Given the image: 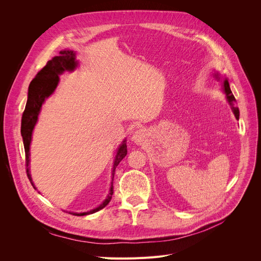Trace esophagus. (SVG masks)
Returning a JSON list of instances; mask_svg holds the SVG:
<instances>
[{"instance_id": "esophagus-1", "label": "esophagus", "mask_w": 261, "mask_h": 261, "mask_svg": "<svg viewBox=\"0 0 261 261\" xmlns=\"http://www.w3.org/2000/svg\"><path fill=\"white\" fill-rule=\"evenodd\" d=\"M145 139H146V132H145V130H143V129L136 130V131L133 133L132 141H133L135 144H138V145L143 144V142L145 141Z\"/></svg>"}]
</instances>
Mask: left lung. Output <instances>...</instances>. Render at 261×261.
Segmentation results:
<instances>
[{"label": "left lung", "instance_id": "1", "mask_svg": "<svg viewBox=\"0 0 261 261\" xmlns=\"http://www.w3.org/2000/svg\"><path fill=\"white\" fill-rule=\"evenodd\" d=\"M224 92H225V94H226L227 100H228L229 105L231 106V109H232V111H234V114H235L236 118L239 119V110H238V108L236 107V99H235L234 95H232V93H231V91H230V88H229L227 79L224 80Z\"/></svg>", "mask_w": 261, "mask_h": 261}]
</instances>
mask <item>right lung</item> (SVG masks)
<instances>
[{
    "label": "right lung",
    "mask_w": 261,
    "mask_h": 261,
    "mask_svg": "<svg viewBox=\"0 0 261 261\" xmlns=\"http://www.w3.org/2000/svg\"><path fill=\"white\" fill-rule=\"evenodd\" d=\"M77 66L76 61V55L73 50H61L58 56H55L51 58V60L47 61L46 65L41 68L38 72L37 76L32 80L30 88H29V98H27V102L25 106V110L22 115V122H21V134L23 138V144L25 149V164H26V174L29 177L33 187L35 188V185L32 181V176L30 174V145L32 141V133L34 130V127L37 122L38 115L40 113V109L42 107V103L44 102V99L47 98L48 96L56 89L58 82H59V76L64 71H73ZM127 155V145L126 141L122 142V145L118 148L117 154L115 156L114 165H113V177L115 168L119 164V162ZM113 195V185H111V189H110V194L108 198L105 200V202L93 211H90L88 213L78 214L77 216H85L94 214L102 210L105 206L109 204L110 200H111Z\"/></svg>",
    "instance_id": "add662e5"
}]
</instances>
